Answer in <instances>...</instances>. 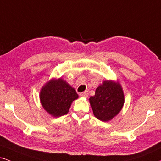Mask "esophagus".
I'll list each match as a JSON object with an SVG mask.
<instances>
[{
    "instance_id": "esophagus-1",
    "label": "esophagus",
    "mask_w": 161,
    "mask_h": 161,
    "mask_svg": "<svg viewBox=\"0 0 161 161\" xmlns=\"http://www.w3.org/2000/svg\"><path fill=\"white\" fill-rule=\"evenodd\" d=\"M79 95H80V97H85V98H87V97H88V93H87V91H85V92L79 93Z\"/></svg>"
}]
</instances>
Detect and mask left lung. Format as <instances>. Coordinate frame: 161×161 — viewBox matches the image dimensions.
<instances>
[{"label": "left lung", "instance_id": "1", "mask_svg": "<svg viewBox=\"0 0 161 161\" xmlns=\"http://www.w3.org/2000/svg\"><path fill=\"white\" fill-rule=\"evenodd\" d=\"M93 114L103 122L111 120L120 112L125 98L118 81L105 80L96 89L95 95L89 98Z\"/></svg>", "mask_w": 161, "mask_h": 161}]
</instances>
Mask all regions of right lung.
Masks as SVG:
<instances>
[{
    "mask_svg": "<svg viewBox=\"0 0 161 161\" xmlns=\"http://www.w3.org/2000/svg\"><path fill=\"white\" fill-rule=\"evenodd\" d=\"M39 97L43 108L53 117L67 114L73 102L79 98L74 87L62 78H53L46 82Z\"/></svg>",
    "mask_w": 161,
    "mask_h": 161,
    "instance_id": "add662e5",
    "label": "right lung"
}]
</instances>
